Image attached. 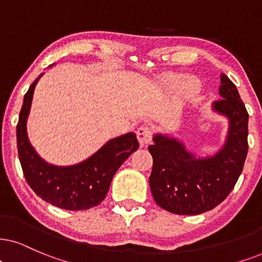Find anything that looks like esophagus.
Segmentation results:
<instances>
[{
	"label": "esophagus",
	"mask_w": 262,
	"mask_h": 262,
	"mask_svg": "<svg viewBox=\"0 0 262 262\" xmlns=\"http://www.w3.org/2000/svg\"><path fill=\"white\" fill-rule=\"evenodd\" d=\"M137 137H138V140H139V142H140L141 146H145V145L150 144L152 140L151 128L147 127V125H141V127L138 129Z\"/></svg>",
	"instance_id": "obj_1"
}]
</instances>
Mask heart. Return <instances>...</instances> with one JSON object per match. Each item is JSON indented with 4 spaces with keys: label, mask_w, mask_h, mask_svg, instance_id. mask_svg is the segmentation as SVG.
I'll return each instance as SVG.
<instances>
[{
    "label": "heart",
    "mask_w": 262,
    "mask_h": 262,
    "mask_svg": "<svg viewBox=\"0 0 262 262\" xmlns=\"http://www.w3.org/2000/svg\"><path fill=\"white\" fill-rule=\"evenodd\" d=\"M184 79L183 75L180 74H169L164 76L162 79V85L168 91H175L180 85L182 79ZM183 83L180 86L181 94L187 95V94H193L194 92H197L200 83H198V79L196 77H187L185 78Z\"/></svg>",
    "instance_id": "heart-1"
}]
</instances>
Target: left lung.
<instances>
[{
	"mask_svg": "<svg viewBox=\"0 0 262 262\" xmlns=\"http://www.w3.org/2000/svg\"><path fill=\"white\" fill-rule=\"evenodd\" d=\"M221 99L214 112L228 120L223 147L209 157H197L183 141L168 134L154 135L148 151L154 158L150 187L155 202L179 215H197L214 209L233 190L248 154V115L236 85L220 76Z\"/></svg>",
	"mask_w": 262,
	"mask_h": 262,
	"instance_id": "8db88e82",
	"label": "left lung"
}]
</instances>
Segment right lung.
Masks as SVG:
<instances>
[{"label":"right lung","mask_w":262,"mask_h":262,"mask_svg":"<svg viewBox=\"0 0 262 262\" xmlns=\"http://www.w3.org/2000/svg\"><path fill=\"white\" fill-rule=\"evenodd\" d=\"M42 75L35 79L24 95L16 125L18 154L24 177L35 193L52 205L66 210L89 209L105 200L115 173L139 148L137 135L127 133L111 139L91 157L77 164L54 165L46 162L28 137L32 98Z\"/></svg>","instance_id":"add662e5"}]
</instances>
